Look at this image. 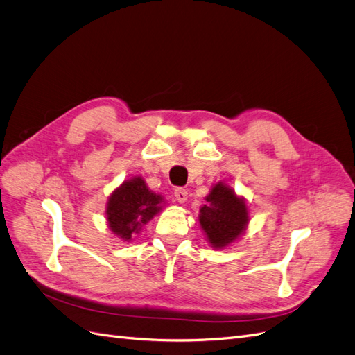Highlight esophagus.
Instances as JSON below:
<instances>
[{
	"instance_id": "esophagus-1",
	"label": "esophagus",
	"mask_w": 355,
	"mask_h": 355,
	"mask_svg": "<svg viewBox=\"0 0 355 355\" xmlns=\"http://www.w3.org/2000/svg\"><path fill=\"white\" fill-rule=\"evenodd\" d=\"M175 197L179 202H185L188 200V191L185 188H176L175 189Z\"/></svg>"
}]
</instances>
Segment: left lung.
<instances>
[{
	"mask_svg": "<svg viewBox=\"0 0 355 355\" xmlns=\"http://www.w3.org/2000/svg\"><path fill=\"white\" fill-rule=\"evenodd\" d=\"M200 209V225L214 249H223L237 240L249 223V211L243 198L218 182Z\"/></svg>",
	"mask_w": 355,
	"mask_h": 355,
	"instance_id": "1",
	"label": "left lung"
}]
</instances>
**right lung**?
Instances as JSON below:
<instances>
[{
	"label": "right lung",
	"instance_id": "obj_1",
	"mask_svg": "<svg viewBox=\"0 0 355 355\" xmlns=\"http://www.w3.org/2000/svg\"><path fill=\"white\" fill-rule=\"evenodd\" d=\"M161 202L163 197L149 191L142 178L125 180L112 192L106 206L111 231L123 241H130L161 210Z\"/></svg>",
	"mask_w": 355,
	"mask_h": 355
}]
</instances>
